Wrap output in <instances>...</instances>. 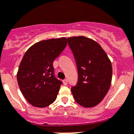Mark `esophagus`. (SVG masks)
Instances as JSON below:
<instances>
[{"label":"esophagus","instance_id":"1","mask_svg":"<svg viewBox=\"0 0 134 134\" xmlns=\"http://www.w3.org/2000/svg\"><path fill=\"white\" fill-rule=\"evenodd\" d=\"M63 83H64V85H67L68 84V80H67V79H64V80H63Z\"/></svg>","mask_w":134,"mask_h":134}]
</instances>
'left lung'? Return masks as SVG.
Returning a JSON list of instances; mask_svg holds the SVG:
<instances>
[{"mask_svg":"<svg viewBox=\"0 0 134 134\" xmlns=\"http://www.w3.org/2000/svg\"><path fill=\"white\" fill-rule=\"evenodd\" d=\"M67 40L78 70V81L71 88L72 94L83 107H94L103 100L111 85V62L95 41L84 36L68 37Z\"/></svg>","mask_w":134,"mask_h":134,"instance_id":"obj_1","label":"left lung"}]
</instances>
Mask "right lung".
<instances>
[{
  "mask_svg": "<svg viewBox=\"0 0 134 134\" xmlns=\"http://www.w3.org/2000/svg\"><path fill=\"white\" fill-rule=\"evenodd\" d=\"M66 45L65 37L40 41L24 55L17 73L18 83L33 106L45 108L57 98L62 81L55 77L53 64Z\"/></svg>",
  "mask_w": 134,
  "mask_h": 134,
  "instance_id": "1",
  "label": "right lung"
}]
</instances>
